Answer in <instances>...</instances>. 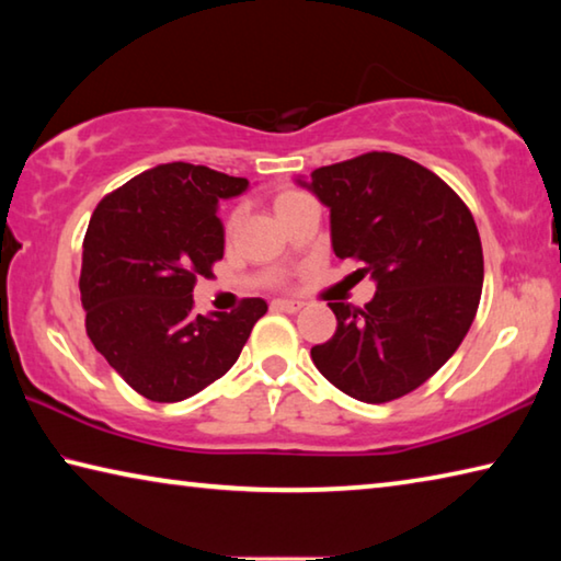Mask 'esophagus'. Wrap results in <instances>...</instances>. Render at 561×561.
<instances>
[{
  "label": "esophagus",
  "mask_w": 561,
  "mask_h": 561,
  "mask_svg": "<svg viewBox=\"0 0 561 561\" xmlns=\"http://www.w3.org/2000/svg\"><path fill=\"white\" fill-rule=\"evenodd\" d=\"M272 307L282 309V311H291L294 314V311H299L304 307V301L301 299H274Z\"/></svg>",
  "instance_id": "34e87169"
}]
</instances>
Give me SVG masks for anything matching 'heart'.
Wrapping results in <instances>:
<instances>
[{"instance_id":"heart-1","label":"heart","mask_w":561,"mask_h":561,"mask_svg":"<svg viewBox=\"0 0 561 561\" xmlns=\"http://www.w3.org/2000/svg\"><path fill=\"white\" fill-rule=\"evenodd\" d=\"M299 197H301V193H294V190H287V193H282L279 197H277V201H274V210H282V207H287L289 203H294V201H299ZM232 225V222H230Z\"/></svg>"}]
</instances>
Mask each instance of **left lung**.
Masks as SVG:
<instances>
[{
  "mask_svg": "<svg viewBox=\"0 0 561 561\" xmlns=\"http://www.w3.org/2000/svg\"><path fill=\"white\" fill-rule=\"evenodd\" d=\"M294 183L329 207L331 247L371 277L364 309L329 301L336 334L311 360L339 391L386 403L428 381L458 351L482 294V244L468 207L428 168L366 153Z\"/></svg>",
  "mask_w": 561,
  "mask_h": 561,
  "instance_id": "obj_1",
  "label": "left lung"
}]
</instances>
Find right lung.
Segmentation results:
<instances>
[{"label": "right lung", "instance_id": "right-lung-1", "mask_svg": "<svg viewBox=\"0 0 561 561\" xmlns=\"http://www.w3.org/2000/svg\"><path fill=\"white\" fill-rule=\"evenodd\" d=\"M247 178L168 163L103 197L83 237L81 307L99 354L148 401L178 403L230 371L267 311L244 299L230 314H195L193 289L222 260L220 201Z\"/></svg>", "mask_w": 561, "mask_h": 561}]
</instances>
